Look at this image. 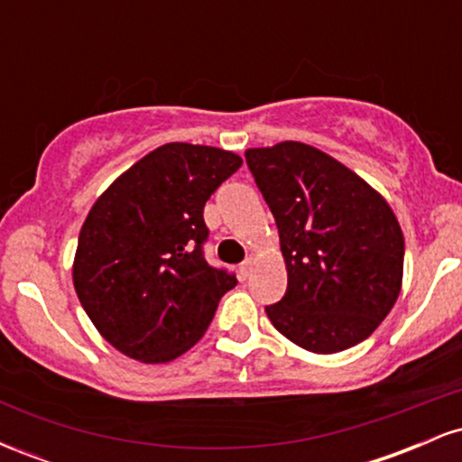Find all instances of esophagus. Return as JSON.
<instances>
[{"instance_id": "obj_1", "label": "esophagus", "mask_w": 462, "mask_h": 462, "mask_svg": "<svg viewBox=\"0 0 462 462\" xmlns=\"http://www.w3.org/2000/svg\"><path fill=\"white\" fill-rule=\"evenodd\" d=\"M249 273H252V258H249V261H245L243 264H238V278L247 280Z\"/></svg>"}]
</instances>
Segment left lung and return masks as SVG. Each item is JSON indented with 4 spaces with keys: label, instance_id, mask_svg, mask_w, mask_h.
<instances>
[{
    "label": "left lung",
    "instance_id": "obj_1",
    "mask_svg": "<svg viewBox=\"0 0 462 462\" xmlns=\"http://www.w3.org/2000/svg\"><path fill=\"white\" fill-rule=\"evenodd\" d=\"M280 235L289 284L267 306L295 346L334 354L365 341L393 309L404 236L380 193L315 147L284 141L245 152Z\"/></svg>",
    "mask_w": 462,
    "mask_h": 462
}]
</instances>
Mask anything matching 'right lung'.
<instances>
[{
	"label": "right lung",
	"instance_id": "add662e5",
	"mask_svg": "<svg viewBox=\"0 0 462 462\" xmlns=\"http://www.w3.org/2000/svg\"><path fill=\"white\" fill-rule=\"evenodd\" d=\"M236 153L167 143L93 204L73 286L99 334L143 363L178 358L208 330L236 275L206 263L204 206L241 167Z\"/></svg>",
	"mask_w": 462,
	"mask_h": 462
}]
</instances>
